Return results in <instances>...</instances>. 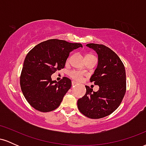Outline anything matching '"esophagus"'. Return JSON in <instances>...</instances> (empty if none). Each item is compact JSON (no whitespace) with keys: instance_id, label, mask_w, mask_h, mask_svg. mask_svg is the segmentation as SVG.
<instances>
[{"instance_id":"esophagus-1","label":"esophagus","mask_w":146,"mask_h":146,"mask_svg":"<svg viewBox=\"0 0 146 146\" xmlns=\"http://www.w3.org/2000/svg\"><path fill=\"white\" fill-rule=\"evenodd\" d=\"M78 84H77L75 82H72V86H75V85H77Z\"/></svg>"}]
</instances>
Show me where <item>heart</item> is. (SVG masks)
I'll list each match as a JSON object with an SVG mask.
<instances>
[{
  "instance_id": "b5f03b06",
  "label": "heart",
  "mask_w": 146,
  "mask_h": 146,
  "mask_svg": "<svg viewBox=\"0 0 146 146\" xmlns=\"http://www.w3.org/2000/svg\"><path fill=\"white\" fill-rule=\"evenodd\" d=\"M93 55L90 54H87L86 56V58H88V57H93ZM70 60V58L68 59V60ZM70 76L72 79L75 80V81H81L82 79V77L84 75V73L81 71H72L70 72L69 73Z\"/></svg>"
}]
</instances>
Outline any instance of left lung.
<instances>
[{"instance_id": "8db88e82", "label": "left lung", "mask_w": 146, "mask_h": 146, "mask_svg": "<svg viewBox=\"0 0 146 146\" xmlns=\"http://www.w3.org/2000/svg\"><path fill=\"white\" fill-rule=\"evenodd\" d=\"M98 56V64L90 78L91 82L98 85L97 92L86 86V94L78 100V109L91 119H100L113 113L120 105L126 90L124 65L119 56L108 46L90 43Z\"/></svg>"}]
</instances>
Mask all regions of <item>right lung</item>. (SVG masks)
I'll use <instances>...</instances> for the list:
<instances>
[{
  "instance_id": "add662e5",
  "label": "right lung",
  "mask_w": 146,
  "mask_h": 146,
  "mask_svg": "<svg viewBox=\"0 0 146 146\" xmlns=\"http://www.w3.org/2000/svg\"><path fill=\"white\" fill-rule=\"evenodd\" d=\"M80 43L51 39L35 46L25 58L20 83L28 103L40 112L56 109L71 87V80L64 77L59 82L51 80V75L65 66L70 52Z\"/></svg>"
}]
</instances>
